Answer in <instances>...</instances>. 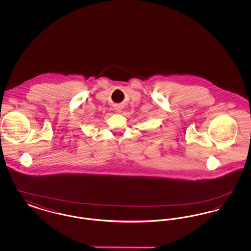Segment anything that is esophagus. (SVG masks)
<instances>
[{
    "label": "esophagus",
    "mask_w": 251,
    "mask_h": 251,
    "mask_svg": "<svg viewBox=\"0 0 251 251\" xmlns=\"http://www.w3.org/2000/svg\"><path fill=\"white\" fill-rule=\"evenodd\" d=\"M116 111H117V112H120V111H121V107L118 106V107L116 108Z\"/></svg>",
    "instance_id": "1"
}]
</instances>
